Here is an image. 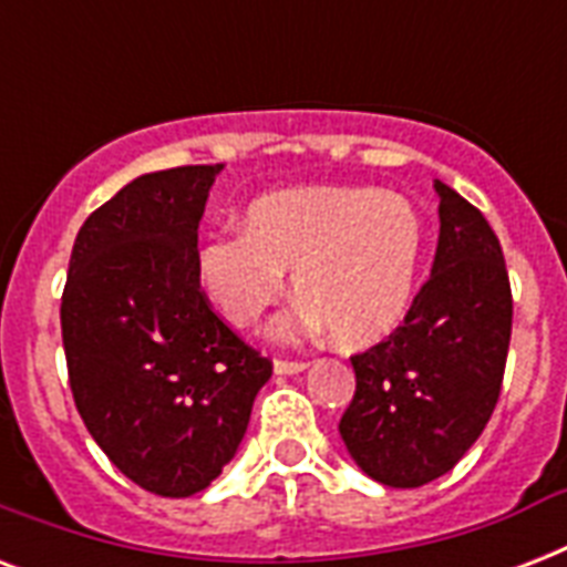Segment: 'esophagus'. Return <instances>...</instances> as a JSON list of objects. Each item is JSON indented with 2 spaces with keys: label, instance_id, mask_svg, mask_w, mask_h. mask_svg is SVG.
Segmentation results:
<instances>
[{
  "label": "esophagus",
  "instance_id": "esophagus-1",
  "mask_svg": "<svg viewBox=\"0 0 567 567\" xmlns=\"http://www.w3.org/2000/svg\"><path fill=\"white\" fill-rule=\"evenodd\" d=\"M309 368L306 362H285V359H276L274 362V371L279 373V377H293V373H302Z\"/></svg>",
  "mask_w": 567,
  "mask_h": 567
}]
</instances>
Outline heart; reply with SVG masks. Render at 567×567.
Listing matches in <instances>:
<instances>
[{
	"instance_id": "1",
	"label": "heart",
	"mask_w": 567,
	"mask_h": 567,
	"mask_svg": "<svg viewBox=\"0 0 567 567\" xmlns=\"http://www.w3.org/2000/svg\"><path fill=\"white\" fill-rule=\"evenodd\" d=\"M426 229L417 208L394 190L291 188L258 196L244 231H217L196 256L199 285L235 327H249L285 291L302 300L279 315L276 341L332 329L344 347L391 336L412 309Z\"/></svg>"
}]
</instances>
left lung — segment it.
Returning <instances> with one entry per match:
<instances>
[{"label":"left lung","instance_id":"left-lung-1","mask_svg":"<svg viewBox=\"0 0 567 567\" xmlns=\"http://www.w3.org/2000/svg\"><path fill=\"white\" fill-rule=\"evenodd\" d=\"M439 247L412 309L382 344L353 355L355 394L338 432L364 474L391 488L439 480L483 435L501 396L512 291L480 208L435 179Z\"/></svg>","mask_w":567,"mask_h":567}]
</instances>
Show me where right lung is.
I'll use <instances>...</instances> for the list:
<instances>
[{
  "label": "right lung",
  "mask_w": 567,
  "mask_h": 567,
  "mask_svg": "<svg viewBox=\"0 0 567 567\" xmlns=\"http://www.w3.org/2000/svg\"><path fill=\"white\" fill-rule=\"evenodd\" d=\"M223 164L144 173L75 235L61 338L75 409L102 453L162 497L220 476L274 368L199 291L196 229Z\"/></svg>",
  "instance_id": "add662e5"
}]
</instances>
